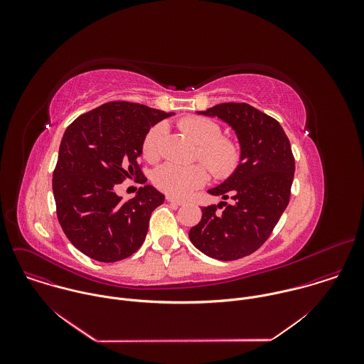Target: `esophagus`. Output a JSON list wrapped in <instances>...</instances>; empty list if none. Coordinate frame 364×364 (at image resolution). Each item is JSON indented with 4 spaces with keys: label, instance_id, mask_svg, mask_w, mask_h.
<instances>
[{
    "label": "esophagus",
    "instance_id": "1",
    "mask_svg": "<svg viewBox=\"0 0 364 364\" xmlns=\"http://www.w3.org/2000/svg\"><path fill=\"white\" fill-rule=\"evenodd\" d=\"M166 200L169 202V203H173V205H176V206H183L186 202L185 200H181V199H175V198H172V196H166Z\"/></svg>",
    "mask_w": 364,
    "mask_h": 364
}]
</instances>
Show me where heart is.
Returning <instances> with one entry per match:
<instances>
[{"label":"heart","mask_w":364,"mask_h":364,"mask_svg":"<svg viewBox=\"0 0 364 364\" xmlns=\"http://www.w3.org/2000/svg\"><path fill=\"white\" fill-rule=\"evenodd\" d=\"M179 127L199 144L196 159L208 166L215 179H227L237 171L242 159L241 144L232 137L223 136V129L217 122L205 116H188L179 122ZM166 133L168 126L164 122L156 123L147 132L141 146V153L147 161L156 162L159 159ZM208 169L202 164L166 162L156 168L153 181L166 195L185 198L206 183Z\"/></svg>","instance_id":"b5f03b06"}]
</instances>
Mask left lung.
<instances>
[{
    "instance_id": "8db88e82",
    "label": "left lung",
    "mask_w": 364,
    "mask_h": 364,
    "mask_svg": "<svg viewBox=\"0 0 364 364\" xmlns=\"http://www.w3.org/2000/svg\"><path fill=\"white\" fill-rule=\"evenodd\" d=\"M199 113L235 130L242 159L227 181L208 191L230 203L202 208L189 238L210 258L240 259L259 250L289 205L296 169L291 146L279 122L251 105L227 102Z\"/></svg>"
}]
</instances>
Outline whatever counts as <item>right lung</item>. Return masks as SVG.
<instances>
[{
	"mask_svg": "<svg viewBox=\"0 0 364 364\" xmlns=\"http://www.w3.org/2000/svg\"><path fill=\"white\" fill-rule=\"evenodd\" d=\"M171 114L114 101L78 116L65 129L53 171V195L64 234L87 257L117 262L144 242L150 215L165 196L147 185L136 198L122 200L114 189L132 176L147 181L137 162L144 136Z\"/></svg>",
	"mask_w": 364,
	"mask_h": 364,
	"instance_id": "right-lung-1",
	"label": "right lung"
}]
</instances>
